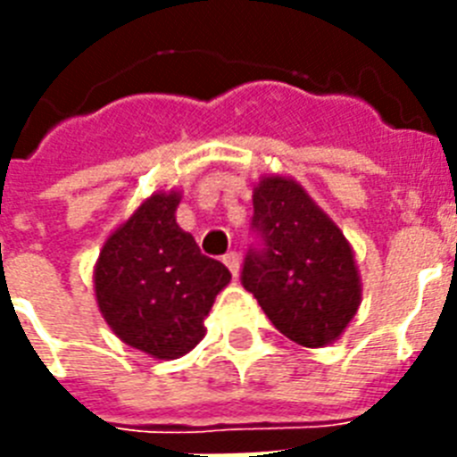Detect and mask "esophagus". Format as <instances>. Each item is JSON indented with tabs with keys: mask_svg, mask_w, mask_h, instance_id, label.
Returning <instances> with one entry per match:
<instances>
[{
	"mask_svg": "<svg viewBox=\"0 0 457 457\" xmlns=\"http://www.w3.org/2000/svg\"><path fill=\"white\" fill-rule=\"evenodd\" d=\"M222 263L228 265L229 268V272H232V275H239V253H237V251H229L228 256L222 258Z\"/></svg>",
	"mask_w": 457,
	"mask_h": 457,
	"instance_id": "esophagus-1",
	"label": "esophagus"
}]
</instances>
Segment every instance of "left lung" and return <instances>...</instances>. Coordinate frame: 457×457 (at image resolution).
<instances>
[{
  "instance_id": "left-lung-1",
  "label": "left lung",
  "mask_w": 457,
  "mask_h": 457,
  "mask_svg": "<svg viewBox=\"0 0 457 457\" xmlns=\"http://www.w3.org/2000/svg\"><path fill=\"white\" fill-rule=\"evenodd\" d=\"M253 229L263 249L244 261V289L299 346L339 339L362 299L353 249L339 225L301 182L272 172L253 185Z\"/></svg>"
}]
</instances>
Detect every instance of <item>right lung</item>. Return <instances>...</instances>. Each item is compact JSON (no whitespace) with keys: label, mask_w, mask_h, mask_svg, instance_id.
I'll list each match as a JSON object with an SVG mask.
<instances>
[{"label":"right lung","mask_w":457,"mask_h":457,"mask_svg":"<svg viewBox=\"0 0 457 457\" xmlns=\"http://www.w3.org/2000/svg\"><path fill=\"white\" fill-rule=\"evenodd\" d=\"M179 199L178 189L146 196L95 263L96 305L111 332L156 361H175L206 337L204 320L232 279L178 225Z\"/></svg>","instance_id":"obj_1"}]
</instances>
